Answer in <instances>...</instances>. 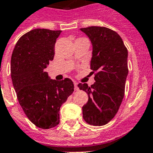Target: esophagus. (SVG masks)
<instances>
[{
	"instance_id": "esophagus-1",
	"label": "esophagus",
	"mask_w": 153,
	"mask_h": 153,
	"mask_svg": "<svg viewBox=\"0 0 153 153\" xmlns=\"http://www.w3.org/2000/svg\"><path fill=\"white\" fill-rule=\"evenodd\" d=\"M74 90L77 91L78 89H79V87H78V83L76 82H74Z\"/></svg>"
}]
</instances>
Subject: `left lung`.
I'll return each instance as SVG.
<instances>
[{"label":"left lung","instance_id":"1","mask_svg":"<svg viewBox=\"0 0 153 153\" xmlns=\"http://www.w3.org/2000/svg\"><path fill=\"white\" fill-rule=\"evenodd\" d=\"M93 45L91 73H96L91 86L79 83L86 92L87 103L82 107L83 119L93 126H103L115 117L123 101L127 74V48L121 37L104 27L81 28Z\"/></svg>","mask_w":153,"mask_h":153}]
</instances>
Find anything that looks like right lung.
Instances as JSON below:
<instances>
[{
	"label": "right lung",
	"mask_w": 153,
	"mask_h": 153,
	"mask_svg": "<svg viewBox=\"0 0 153 153\" xmlns=\"http://www.w3.org/2000/svg\"><path fill=\"white\" fill-rule=\"evenodd\" d=\"M61 30L34 29L21 37L11 59V77L19 105L36 126L55 127L59 108L74 91L70 79H50L45 69L55 54Z\"/></svg>",
	"instance_id": "add662e5"
}]
</instances>
